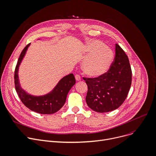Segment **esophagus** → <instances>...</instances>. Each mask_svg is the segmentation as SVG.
Instances as JSON below:
<instances>
[{
    "instance_id": "esophagus-1",
    "label": "esophagus",
    "mask_w": 156,
    "mask_h": 156,
    "mask_svg": "<svg viewBox=\"0 0 156 156\" xmlns=\"http://www.w3.org/2000/svg\"><path fill=\"white\" fill-rule=\"evenodd\" d=\"M75 79H76V81H78L81 80V77H80V76L79 75H75Z\"/></svg>"
}]
</instances>
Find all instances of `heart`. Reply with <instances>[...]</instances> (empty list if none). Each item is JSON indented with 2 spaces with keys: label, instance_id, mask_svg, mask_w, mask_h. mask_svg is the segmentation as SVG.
I'll return each mask as SVG.
<instances>
[{
  "label": "heart",
  "instance_id": "1",
  "mask_svg": "<svg viewBox=\"0 0 156 156\" xmlns=\"http://www.w3.org/2000/svg\"><path fill=\"white\" fill-rule=\"evenodd\" d=\"M83 54L87 58L82 63V69L86 75L94 78L106 74L114 59L113 50L97 39L87 44Z\"/></svg>",
  "mask_w": 156,
  "mask_h": 156
}]
</instances>
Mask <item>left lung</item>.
<instances>
[{
	"mask_svg": "<svg viewBox=\"0 0 156 156\" xmlns=\"http://www.w3.org/2000/svg\"><path fill=\"white\" fill-rule=\"evenodd\" d=\"M83 79L88 86L86 101L91 110L104 113L118 108L126 99L132 83L128 56L116 44L115 59L107 73L100 77Z\"/></svg>",
	"mask_w": 156,
	"mask_h": 156,
	"instance_id": "8db88e82",
	"label": "left lung"
}]
</instances>
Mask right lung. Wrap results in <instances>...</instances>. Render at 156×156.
I'll return each mask as SVG.
<instances>
[{"mask_svg": "<svg viewBox=\"0 0 156 156\" xmlns=\"http://www.w3.org/2000/svg\"><path fill=\"white\" fill-rule=\"evenodd\" d=\"M30 44H28L21 52L16 67L14 82L16 91L24 105L30 110L41 114L55 113L64 105L69 91L76 83L75 76L73 73L64 76L53 90L44 95L34 96L29 94L20 87L18 71Z\"/></svg>", "mask_w": 156, "mask_h": 156, "instance_id": "1", "label": "right lung"}]
</instances>
